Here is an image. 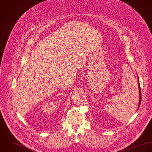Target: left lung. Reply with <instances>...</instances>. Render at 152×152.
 <instances>
[{"label":"left lung","instance_id":"1","mask_svg":"<svg viewBox=\"0 0 152 152\" xmlns=\"http://www.w3.org/2000/svg\"><path fill=\"white\" fill-rule=\"evenodd\" d=\"M138 82H139V79H138ZM139 107L140 106V102H141V99H142V97H141V91H140V85H139Z\"/></svg>","mask_w":152,"mask_h":152}]
</instances>
